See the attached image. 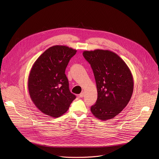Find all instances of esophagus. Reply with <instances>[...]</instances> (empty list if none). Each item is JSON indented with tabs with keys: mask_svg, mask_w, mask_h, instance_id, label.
<instances>
[{
	"mask_svg": "<svg viewBox=\"0 0 159 159\" xmlns=\"http://www.w3.org/2000/svg\"><path fill=\"white\" fill-rule=\"evenodd\" d=\"M84 92H82L79 95V97H81V98H82V97H84Z\"/></svg>",
	"mask_w": 159,
	"mask_h": 159,
	"instance_id": "obj_1",
	"label": "esophagus"
}]
</instances>
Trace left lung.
<instances>
[{
  "label": "left lung",
  "mask_w": 159,
  "mask_h": 159,
  "mask_svg": "<svg viewBox=\"0 0 159 159\" xmlns=\"http://www.w3.org/2000/svg\"><path fill=\"white\" fill-rule=\"evenodd\" d=\"M83 54L91 64L98 93L91 112L102 120L113 119L132 97L134 83L131 71L117 54L110 50L84 51Z\"/></svg>",
  "instance_id": "1"
}]
</instances>
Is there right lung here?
I'll use <instances>...</instances> for the list:
<instances>
[{"label":"right lung","mask_w":159,"mask_h":159,"mask_svg":"<svg viewBox=\"0 0 159 159\" xmlns=\"http://www.w3.org/2000/svg\"><path fill=\"white\" fill-rule=\"evenodd\" d=\"M76 50L55 45L47 49L33 64L28 78L30 97L46 115L58 117L65 113L76 96L70 92L66 68Z\"/></svg>","instance_id":"obj_1"}]
</instances>
